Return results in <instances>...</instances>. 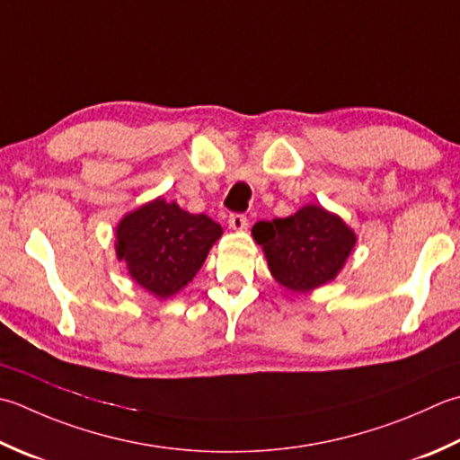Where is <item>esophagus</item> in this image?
Returning <instances> with one entry per match:
<instances>
[{"mask_svg":"<svg viewBox=\"0 0 460 460\" xmlns=\"http://www.w3.org/2000/svg\"><path fill=\"white\" fill-rule=\"evenodd\" d=\"M249 225V219H247V215H243V213H231L229 215V227L231 229H235V231H243Z\"/></svg>","mask_w":460,"mask_h":460,"instance_id":"obj_1","label":"esophagus"}]
</instances>
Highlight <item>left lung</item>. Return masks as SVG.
I'll return each mask as SVG.
<instances>
[{"instance_id": "left-lung-1", "label": "left lung", "mask_w": 460, "mask_h": 460, "mask_svg": "<svg viewBox=\"0 0 460 460\" xmlns=\"http://www.w3.org/2000/svg\"><path fill=\"white\" fill-rule=\"evenodd\" d=\"M253 237L269 269L287 289L311 291L337 277L355 247V233L321 205H305L291 217L261 221Z\"/></svg>"}]
</instances>
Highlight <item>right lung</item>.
Masks as SVG:
<instances>
[{"label":"right lung","mask_w":460,"mask_h":460,"mask_svg":"<svg viewBox=\"0 0 460 460\" xmlns=\"http://www.w3.org/2000/svg\"><path fill=\"white\" fill-rule=\"evenodd\" d=\"M221 233V225L207 215L155 199L121 219L117 257L128 263L129 275L141 287L167 299L197 275Z\"/></svg>","instance_id":"obj_1"}]
</instances>
